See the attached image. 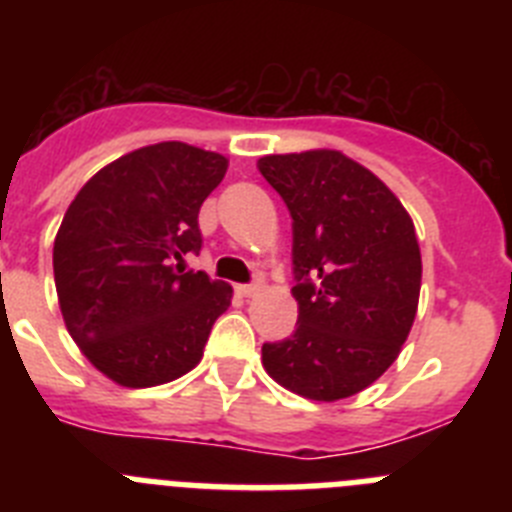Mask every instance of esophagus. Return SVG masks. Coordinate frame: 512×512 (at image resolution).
Wrapping results in <instances>:
<instances>
[{
  "label": "esophagus",
  "instance_id": "1",
  "mask_svg": "<svg viewBox=\"0 0 512 512\" xmlns=\"http://www.w3.org/2000/svg\"><path fill=\"white\" fill-rule=\"evenodd\" d=\"M261 287H264V282H251V284H238V292H241L243 297H253L256 292H261Z\"/></svg>",
  "mask_w": 512,
  "mask_h": 512
}]
</instances>
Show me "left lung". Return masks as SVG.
<instances>
[{
  "instance_id": "1",
  "label": "left lung",
  "mask_w": 512,
  "mask_h": 512,
  "mask_svg": "<svg viewBox=\"0 0 512 512\" xmlns=\"http://www.w3.org/2000/svg\"><path fill=\"white\" fill-rule=\"evenodd\" d=\"M259 171L292 215L295 333L264 343L274 382L343 400L382 377L413 328L420 248L405 207L338 151L264 156Z\"/></svg>"
}]
</instances>
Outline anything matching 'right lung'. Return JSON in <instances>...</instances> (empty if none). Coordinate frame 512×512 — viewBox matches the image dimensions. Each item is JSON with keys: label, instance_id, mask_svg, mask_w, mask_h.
I'll use <instances>...</instances> for the list:
<instances>
[{"label": "right lung", "instance_id": "obj_1", "mask_svg": "<svg viewBox=\"0 0 512 512\" xmlns=\"http://www.w3.org/2000/svg\"><path fill=\"white\" fill-rule=\"evenodd\" d=\"M228 161L187 143L117 158L71 202L53 246L63 320L99 372L156 387L200 364L233 289L184 269L200 253V207Z\"/></svg>", "mask_w": 512, "mask_h": 512}]
</instances>
